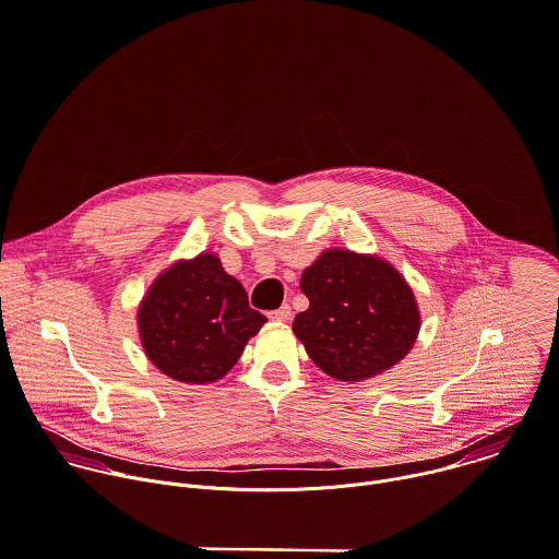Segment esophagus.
Listing matches in <instances>:
<instances>
[{"label":"esophagus","instance_id":"34e87169","mask_svg":"<svg viewBox=\"0 0 559 559\" xmlns=\"http://www.w3.org/2000/svg\"><path fill=\"white\" fill-rule=\"evenodd\" d=\"M269 319H271V321H277V323L288 321V319H290V306H288V304H284L282 308H277V310L269 312Z\"/></svg>","mask_w":559,"mask_h":559}]
</instances>
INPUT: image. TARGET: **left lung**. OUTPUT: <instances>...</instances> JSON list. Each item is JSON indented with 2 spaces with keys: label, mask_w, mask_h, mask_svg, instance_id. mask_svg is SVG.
Instances as JSON below:
<instances>
[{
  "label": "left lung",
  "mask_w": 559,
  "mask_h": 559,
  "mask_svg": "<svg viewBox=\"0 0 559 559\" xmlns=\"http://www.w3.org/2000/svg\"><path fill=\"white\" fill-rule=\"evenodd\" d=\"M310 299L293 321L312 362L341 382L397 365L415 345L421 314L413 288L384 258L325 249L299 282Z\"/></svg>",
  "instance_id": "obj_1"
}]
</instances>
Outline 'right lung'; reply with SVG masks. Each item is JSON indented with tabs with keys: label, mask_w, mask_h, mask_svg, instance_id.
I'll list each match as a JSON object with an SVG mask.
<instances>
[{
	"label": "right lung",
	"mask_w": 559,
	"mask_h": 559,
	"mask_svg": "<svg viewBox=\"0 0 559 559\" xmlns=\"http://www.w3.org/2000/svg\"><path fill=\"white\" fill-rule=\"evenodd\" d=\"M266 317L249 308L242 284L203 251L164 269L138 306L140 343L173 380L210 384L227 376Z\"/></svg>",
	"instance_id": "obj_1"
}]
</instances>
